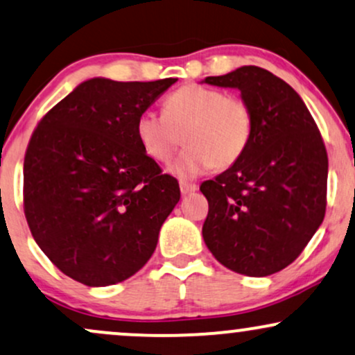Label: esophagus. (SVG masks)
<instances>
[{
  "instance_id": "obj_1",
  "label": "esophagus",
  "mask_w": 355,
  "mask_h": 355,
  "mask_svg": "<svg viewBox=\"0 0 355 355\" xmlns=\"http://www.w3.org/2000/svg\"><path fill=\"white\" fill-rule=\"evenodd\" d=\"M180 191L182 195H189L196 191V185L195 183H189V182H180Z\"/></svg>"
}]
</instances>
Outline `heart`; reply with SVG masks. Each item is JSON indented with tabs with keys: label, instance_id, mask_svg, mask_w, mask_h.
I'll list each match as a JSON object with an SVG mask.
<instances>
[{
	"label": "heart",
	"instance_id": "1",
	"mask_svg": "<svg viewBox=\"0 0 355 355\" xmlns=\"http://www.w3.org/2000/svg\"><path fill=\"white\" fill-rule=\"evenodd\" d=\"M142 150L157 162L187 147L170 172L191 178L205 170L228 168L241 159L253 135V112L245 99L200 84H185L165 97L164 114L145 110L135 121Z\"/></svg>",
	"mask_w": 355,
	"mask_h": 355
}]
</instances>
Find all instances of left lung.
Segmentation results:
<instances>
[{"instance_id":"left-lung-1","label":"left lung","mask_w":355,"mask_h":355,"mask_svg":"<svg viewBox=\"0 0 355 355\" xmlns=\"http://www.w3.org/2000/svg\"><path fill=\"white\" fill-rule=\"evenodd\" d=\"M205 83L240 89L253 135L236 164L200 187L208 200L203 240L228 270L275 275L302 253L326 215V145L297 92L270 71L243 66Z\"/></svg>"}]
</instances>
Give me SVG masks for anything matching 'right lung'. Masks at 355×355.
<instances>
[{
    "label": "right lung",
    "instance_id": "add662e5",
    "mask_svg": "<svg viewBox=\"0 0 355 355\" xmlns=\"http://www.w3.org/2000/svg\"><path fill=\"white\" fill-rule=\"evenodd\" d=\"M177 79H89L41 119L24 155L34 241L64 275L109 286L150 259L180 200L178 182L142 150L135 121Z\"/></svg>",
    "mask_w": 355,
    "mask_h": 355
}]
</instances>
